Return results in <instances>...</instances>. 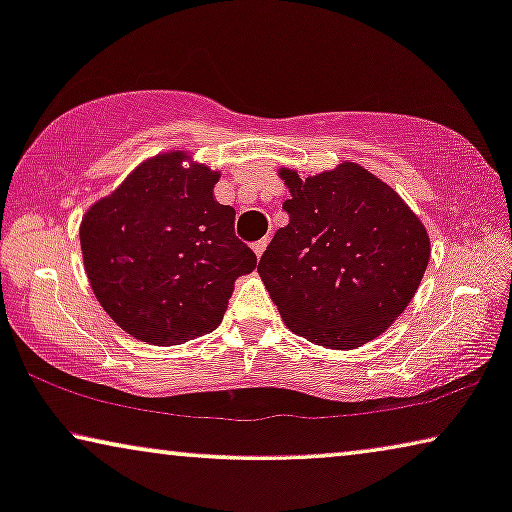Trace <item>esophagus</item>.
Segmentation results:
<instances>
[{"instance_id": "1", "label": "esophagus", "mask_w": 512, "mask_h": 512, "mask_svg": "<svg viewBox=\"0 0 512 512\" xmlns=\"http://www.w3.org/2000/svg\"><path fill=\"white\" fill-rule=\"evenodd\" d=\"M251 247H254V254H256V256H261L263 251H265V247H268V237H261V240L251 244Z\"/></svg>"}]
</instances>
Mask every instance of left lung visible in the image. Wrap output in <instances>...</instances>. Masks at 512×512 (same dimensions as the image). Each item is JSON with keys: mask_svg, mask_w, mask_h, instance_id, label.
Segmentation results:
<instances>
[{"mask_svg": "<svg viewBox=\"0 0 512 512\" xmlns=\"http://www.w3.org/2000/svg\"><path fill=\"white\" fill-rule=\"evenodd\" d=\"M289 186V223L263 251L258 272L284 324L314 345L354 349L387 331L415 296L429 265L417 214L356 163Z\"/></svg>", "mask_w": 512, "mask_h": 512, "instance_id": "obj_1", "label": "left lung"}]
</instances>
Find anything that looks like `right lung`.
<instances>
[{
  "instance_id": "1",
  "label": "right lung",
  "mask_w": 512,
  "mask_h": 512,
  "mask_svg": "<svg viewBox=\"0 0 512 512\" xmlns=\"http://www.w3.org/2000/svg\"><path fill=\"white\" fill-rule=\"evenodd\" d=\"M184 151L146 160L81 221L88 282L132 338L181 345L221 324L256 254L235 235V209L214 200L219 172Z\"/></svg>"
}]
</instances>
